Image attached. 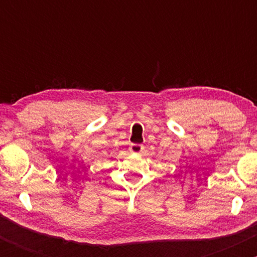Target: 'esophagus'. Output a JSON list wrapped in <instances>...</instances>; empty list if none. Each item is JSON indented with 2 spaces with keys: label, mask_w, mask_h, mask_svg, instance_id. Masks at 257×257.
Returning a JSON list of instances; mask_svg holds the SVG:
<instances>
[{
  "label": "esophagus",
  "mask_w": 257,
  "mask_h": 257,
  "mask_svg": "<svg viewBox=\"0 0 257 257\" xmlns=\"http://www.w3.org/2000/svg\"><path fill=\"white\" fill-rule=\"evenodd\" d=\"M129 151L135 153V155H139V153L144 151V146L140 145V144H132L131 147H129Z\"/></svg>",
  "instance_id": "esophagus-1"
}]
</instances>
